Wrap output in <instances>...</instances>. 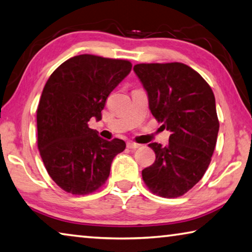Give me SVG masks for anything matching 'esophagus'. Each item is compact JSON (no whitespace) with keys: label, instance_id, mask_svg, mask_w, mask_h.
I'll return each instance as SVG.
<instances>
[{"label":"esophagus","instance_id":"obj_1","mask_svg":"<svg viewBox=\"0 0 252 252\" xmlns=\"http://www.w3.org/2000/svg\"><path fill=\"white\" fill-rule=\"evenodd\" d=\"M127 147L130 148V150H136V148H139L141 147V145L137 143H134V142H128L127 143Z\"/></svg>","mask_w":252,"mask_h":252}]
</instances>
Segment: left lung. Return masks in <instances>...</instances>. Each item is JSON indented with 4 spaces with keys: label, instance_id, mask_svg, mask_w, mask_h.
I'll use <instances>...</instances> for the list:
<instances>
[{
    "label": "left lung",
    "instance_id": "obj_1",
    "mask_svg": "<svg viewBox=\"0 0 252 252\" xmlns=\"http://www.w3.org/2000/svg\"><path fill=\"white\" fill-rule=\"evenodd\" d=\"M134 71L148 94L151 113L171 131L166 146L152 143L153 165L142 176L154 194L179 197L199 182L216 148L219 119L211 87L181 63H139Z\"/></svg>",
    "mask_w": 252,
    "mask_h": 252
}]
</instances>
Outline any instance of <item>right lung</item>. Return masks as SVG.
I'll list each match as a JSON object with an SVG mask.
<instances>
[{"label":"right lung","mask_w":252,"mask_h":252,"mask_svg":"<svg viewBox=\"0 0 252 252\" xmlns=\"http://www.w3.org/2000/svg\"><path fill=\"white\" fill-rule=\"evenodd\" d=\"M130 70L128 60L80 55L49 77L36 109L38 148L48 174L63 191H97L115 156L125 150L123 139L106 141L88 122L100 121L106 99Z\"/></svg>","instance_id":"1"}]
</instances>
